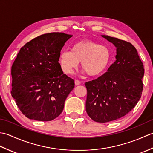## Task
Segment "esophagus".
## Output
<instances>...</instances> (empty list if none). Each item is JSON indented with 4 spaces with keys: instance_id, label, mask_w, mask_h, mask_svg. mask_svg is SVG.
Masks as SVG:
<instances>
[{
    "instance_id": "1",
    "label": "esophagus",
    "mask_w": 153,
    "mask_h": 153,
    "mask_svg": "<svg viewBox=\"0 0 153 153\" xmlns=\"http://www.w3.org/2000/svg\"><path fill=\"white\" fill-rule=\"evenodd\" d=\"M80 83H81V82L79 80H77V79L75 80V85H80Z\"/></svg>"
}]
</instances>
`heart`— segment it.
<instances>
[{
	"mask_svg": "<svg viewBox=\"0 0 153 153\" xmlns=\"http://www.w3.org/2000/svg\"><path fill=\"white\" fill-rule=\"evenodd\" d=\"M110 58L111 53L108 47L95 41L85 40L74 43L71 51H62L59 64L64 73L71 74L81 62L83 71L89 76L97 77L106 71Z\"/></svg>",
	"mask_w": 153,
	"mask_h": 153,
	"instance_id": "1",
	"label": "heart"
}]
</instances>
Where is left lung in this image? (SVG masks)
I'll list each match as a JSON object with an SVG mask.
<instances>
[{"label": "left lung", "mask_w": 153, "mask_h": 153, "mask_svg": "<svg viewBox=\"0 0 153 153\" xmlns=\"http://www.w3.org/2000/svg\"><path fill=\"white\" fill-rule=\"evenodd\" d=\"M116 47V61L107 72L85 83L86 112L94 121L105 123L124 116L141 98L144 68L134 46L118 38L101 35Z\"/></svg>", "instance_id": "8db88e82"}]
</instances>
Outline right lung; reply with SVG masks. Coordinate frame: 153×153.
<instances>
[{"label": "right lung", "mask_w": 153, "mask_h": 153, "mask_svg": "<svg viewBox=\"0 0 153 153\" xmlns=\"http://www.w3.org/2000/svg\"><path fill=\"white\" fill-rule=\"evenodd\" d=\"M72 36L58 32L43 34L19 50L11 69V94L27 118L51 121L62 112L75 83L63 73L58 60L64 43Z\"/></svg>", "instance_id": "add662e5"}]
</instances>
